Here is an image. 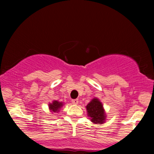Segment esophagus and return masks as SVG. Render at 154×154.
<instances>
[{
  "label": "esophagus",
  "mask_w": 154,
  "mask_h": 154,
  "mask_svg": "<svg viewBox=\"0 0 154 154\" xmlns=\"http://www.w3.org/2000/svg\"><path fill=\"white\" fill-rule=\"evenodd\" d=\"M72 103H73L74 104H75V105H77V104H78V102H79V100H78V99H73L72 100Z\"/></svg>",
  "instance_id": "obj_1"
}]
</instances>
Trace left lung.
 I'll list each match as a JSON object with an SVG mask.
<instances>
[{
    "label": "left lung",
    "mask_w": 154,
    "mask_h": 154,
    "mask_svg": "<svg viewBox=\"0 0 154 154\" xmlns=\"http://www.w3.org/2000/svg\"><path fill=\"white\" fill-rule=\"evenodd\" d=\"M88 116L92 122L95 124H103L106 119V114L103 103L98 98H93L86 106Z\"/></svg>",
    "instance_id": "left-lung-1"
}]
</instances>
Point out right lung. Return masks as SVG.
Masks as SVG:
<instances>
[{
	"label": "right lung",
	"mask_w": 154,
	"mask_h": 154,
	"mask_svg": "<svg viewBox=\"0 0 154 154\" xmlns=\"http://www.w3.org/2000/svg\"><path fill=\"white\" fill-rule=\"evenodd\" d=\"M63 106V103L61 101H59V100H53L52 103H50L48 104V109L52 113H56L59 112L61 108H62Z\"/></svg>",
	"instance_id": "1"
}]
</instances>
